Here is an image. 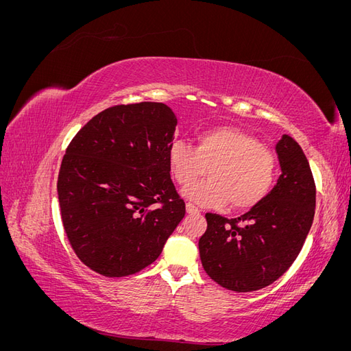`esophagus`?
<instances>
[{
    "mask_svg": "<svg viewBox=\"0 0 351 351\" xmlns=\"http://www.w3.org/2000/svg\"><path fill=\"white\" fill-rule=\"evenodd\" d=\"M186 210H187V214H199V209L193 204H187Z\"/></svg>",
    "mask_w": 351,
    "mask_h": 351,
    "instance_id": "1",
    "label": "esophagus"
}]
</instances>
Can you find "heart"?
Returning <instances> with one entry per match:
<instances>
[{
    "label": "heart",
    "mask_w": 351,
    "mask_h": 351,
    "mask_svg": "<svg viewBox=\"0 0 351 351\" xmlns=\"http://www.w3.org/2000/svg\"><path fill=\"white\" fill-rule=\"evenodd\" d=\"M197 146L174 141L168 164L176 182L195 183L206 171V182L184 189V196L199 205L249 209L269 193L275 177V156L253 134L230 125L212 127L196 136ZM210 169H207V167Z\"/></svg>",
    "instance_id": "1"
}]
</instances>
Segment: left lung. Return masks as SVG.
Returning a JSON list of instances; mask_svg holds the SVG:
<instances>
[{
    "label": "left lung",
    "mask_w": 351,
    "mask_h": 351,
    "mask_svg": "<svg viewBox=\"0 0 351 351\" xmlns=\"http://www.w3.org/2000/svg\"><path fill=\"white\" fill-rule=\"evenodd\" d=\"M281 176L271 192L239 218L206 214L199 239L202 267L227 290L247 293L291 267L313 222L316 187L300 145L282 134L275 146Z\"/></svg>",
    "instance_id": "obj_1"
}]
</instances>
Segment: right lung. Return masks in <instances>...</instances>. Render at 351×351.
I'll return each mask as SVG.
<instances>
[{
  "instance_id": "add662e5",
  "label": "right lung",
  "mask_w": 351,
  "mask_h": 351,
  "mask_svg": "<svg viewBox=\"0 0 351 351\" xmlns=\"http://www.w3.org/2000/svg\"><path fill=\"white\" fill-rule=\"evenodd\" d=\"M176 125L162 102L115 105L67 147L57 183L62 226L77 258L104 277L156 261L186 214L168 164Z\"/></svg>"
}]
</instances>
